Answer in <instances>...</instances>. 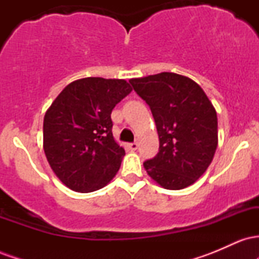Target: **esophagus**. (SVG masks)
<instances>
[{
  "label": "esophagus",
  "instance_id": "34e87169",
  "mask_svg": "<svg viewBox=\"0 0 259 259\" xmlns=\"http://www.w3.org/2000/svg\"><path fill=\"white\" fill-rule=\"evenodd\" d=\"M127 147H129L132 151H136V150H138L139 145H138V142H133V144L127 145Z\"/></svg>",
  "mask_w": 259,
  "mask_h": 259
}]
</instances>
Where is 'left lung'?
I'll use <instances>...</instances> for the list:
<instances>
[{
	"label": "left lung",
	"instance_id": "8db88e82",
	"mask_svg": "<svg viewBox=\"0 0 259 259\" xmlns=\"http://www.w3.org/2000/svg\"><path fill=\"white\" fill-rule=\"evenodd\" d=\"M152 112L159 152L144 168L167 190L192 185L212 163L218 146L215 108L194 80L175 73L130 79Z\"/></svg>",
	"mask_w": 259,
	"mask_h": 259
}]
</instances>
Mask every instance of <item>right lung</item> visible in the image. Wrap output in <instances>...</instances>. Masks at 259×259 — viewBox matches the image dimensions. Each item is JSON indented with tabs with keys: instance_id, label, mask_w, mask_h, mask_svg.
Segmentation results:
<instances>
[{
	"instance_id": "right-lung-1",
	"label": "right lung",
	"mask_w": 259,
	"mask_h": 259,
	"mask_svg": "<svg viewBox=\"0 0 259 259\" xmlns=\"http://www.w3.org/2000/svg\"><path fill=\"white\" fill-rule=\"evenodd\" d=\"M132 90L123 79H79L47 109L45 154L53 173L73 191L102 189L119 170L125 151L113 138L111 113Z\"/></svg>"
}]
</instances>
